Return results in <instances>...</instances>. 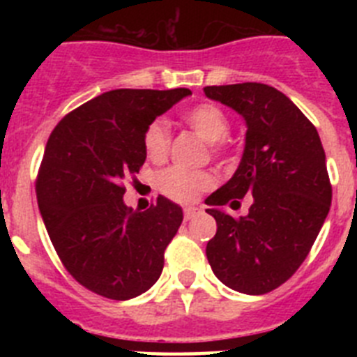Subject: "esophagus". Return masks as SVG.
Instances as JSON below:
<instances>
[{"label":"esophagus","instance_id":"obj_1","mask_svg":"<svg viewBox=\"0 0 357 357\" xmlns=\"http://www.w3.org/2000/svg\"><path fill=\"white\" fill-rule=\"evenodd\" d=\"M198 207H185L184 209V218L185 220H191V218H195L198 214Z\"/></svg>","mask_w":357,"mask_h":357}]
</instances>
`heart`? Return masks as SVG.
Here are the masks:
<instances>
[{
  "label": "heart",
  "instance_id": "heart-1",
  "mask_svg": "<svg viewBox=\"0 0 357 357\" xmlns=\"http://www.w3.org/2000/svg\"><path fill=\"white\" fill-rule=\"evenodd\" d=\"M185 123L202 139L213 143V150L222 148V141L229 134L230 123L220 107L202 103L184 114ZM144 150L151 160H162L169 150V127L164 119H157L146 128ZM214 176L209 172H189L182 168H169L159 176V188L164 195L182 204L193 202L206 189L213 188Z\"/></svg>",
  "mask_w": 357,
  "mask_h": 357
}]
</instances>
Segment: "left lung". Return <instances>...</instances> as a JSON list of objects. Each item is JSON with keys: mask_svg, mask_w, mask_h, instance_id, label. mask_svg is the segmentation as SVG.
Masks as SVG:
<instances>
[{"mask_svg": "<svg viewBox=\"0 0 357 357\" xmlns=\"http://www.w3.org/2000/svg\"><path fill=\"white\" fill-rule=\"evenodd\" d=\"M204 93L236 110L247 127L238 169L206 198L218 225L207 259L230 289L263 295L298 270L329 214L326 151L313 123L275 87L245 82ZM245 194L252 195L249 214L230 217L225 206L237 208Z\"/></svg>", "mask_w": 357, "mask_h": 357, "instance_id": "obj_1", "label": "left lung"}]
</instances>
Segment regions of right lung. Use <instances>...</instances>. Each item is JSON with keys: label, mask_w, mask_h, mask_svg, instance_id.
<instances>
[{"label": "right lung", "mask_w": 357, "mask_h": 357, "mask_svg": "<svg viewBox=\"0 0 357 357\" xmlns=\"http://www.w3.org/2000/svg\"><path fill=\"white\" fill-rule=\"evenodd\" d=\"M189 89H116L73 110L50 135L37 204L66 270L91 291L128 301L162 273L182 207L166 197L144 213L123 202V182L146 160L144 134Z\"/></svg>", "instance_id": "add662e5"}]
</instances>
